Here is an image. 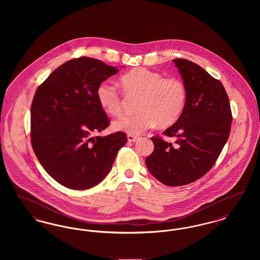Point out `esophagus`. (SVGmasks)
<instances>
[{
    "label": "esophagus",
    "instance_id": "esophagus-1",
    "mask_svg": "<svg viewBox=\"0 0 260 260\" xmlns=\"http://www.w3.org/2000/svg\"><path fill=\"white\" fill-rule=\"evenodd\" d=\"M138 138H139L138 136L128 135V136H127V141H128V142H136Z\"/></svg>",
    "mask_w": 260,
    "mask_h": 260
}]
</instances>
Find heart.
Segmentation results:
<instances>
[{
  "label": "heart",
  "mask_w": 260,
  "mask_h": 260,
  "mask_svg": "<svg viewBox=\"0 0 260 260\" xmlns=\"http://www.w3.org/2000/svg\"><path fill=\"white\" fill-rule=\"evenodd\" d=\"M124 95L138 98L137 113L124 116L113 123V128L132 136H138L158 123L160 126L174 124L185 107L187 88L176 77L164 75L147 68H136L120 79ZM96 98L100 107L112 116L123 111L124 98L118 87L108 81L99 84Z\"/></svg>",
  "instance_id": "obj_1"
}]
</instances>
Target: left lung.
<instances>
[{"instance_id": "1", "label": "left lung", "mask_w": 260, "mask_h": 260, "mask_svg": "<svg viewBox=\"0 0 260 260\" xmlns=\"http://www.w3.org/2000/svg\"><path fill=\"white\" fill-rule=\"evenodd\" d=\"M187 88L183 111L162 134L176 137L175 145L151 137L153 153L145 159L150 173L162 184L182 186L210 171L230 135L232 113L220 81L194 62L173 59Z\"/></svg>"}]
</instances>
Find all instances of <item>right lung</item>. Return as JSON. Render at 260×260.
Masks as SVG:
<instances>
[{
  "mask_svg": "<svg viewBox=\"0 0 260 260\" xmlns=\"http://www.w3.org/2000/svg\"><path fill=\"white\" fill-rule=\"evenodd\" d=\"M118 69L82 56L63 63L36 90L31 105V143L40 164L69 189L98 185L109 173L126 136H92L110 121L96 98L99 84Z\"/></svg>",
  "mask_w": 260,
  "mask_h": 260,
  "instance_id": "obj_1",
  "label": "right lung"
}]
</instances>
